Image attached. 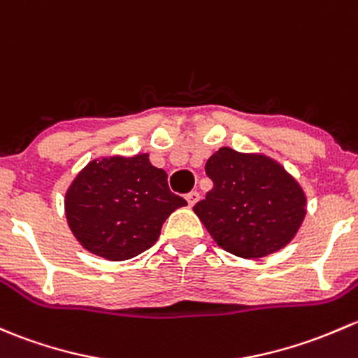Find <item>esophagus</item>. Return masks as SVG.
<instances>
[{
	"instance_id": "34e87169",
	"label": "esophagus",
	"mask_w": 358,
	"mask_h": 358,
	"mask_svg": "<svg viewBox=\"0 0 358 358\" xmlns=\"http://www.w3.org/2000/svg\"><path fill=\"white\" fill-rule=\"evenodd\" d=\"M199 197H201V195H199V192H190V194H187V202H189V206L192 208V206H195V202L199 201Z\"/></svg>"
}]
</instances>
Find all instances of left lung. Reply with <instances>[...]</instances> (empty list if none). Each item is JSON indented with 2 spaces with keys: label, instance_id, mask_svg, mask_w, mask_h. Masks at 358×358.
<instances>
[{
  "label": "left lung",
  "instance_id": "1",
  "mask_svg": "<svg viewBox=\"0 0 358 358\" xmlns=\"http://www.w3.org/2000/svg\"><path fill=\"white\" fill-rule=\"evenodd\" d=\"M213 190L194 206L221 248L259 259L287 247L307 214L300 183L273 157L221 148L206 163Z\"/></svg>",
  "mask_w": 358,
  "mask_h": 358
}]
</instances>
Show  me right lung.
<instances>
[{
    "label": "right lung",
    "instance_id": "add662e5",
    "mask_svg": "<svg viewBox=\"0 0 358 358\" xmlns=\"http://www.w3.org/2000/svg\"><path fill=\"white\" fill-rule=\"evenodd\" d=\"M187 206L169 192L149 154L106 156L82 168L65 194L66 223L85 250L127 261L152 247L173 210Z\"/></svg>",
    "mask_w": 358,
    "mask_h": 358
}]
</instances>
